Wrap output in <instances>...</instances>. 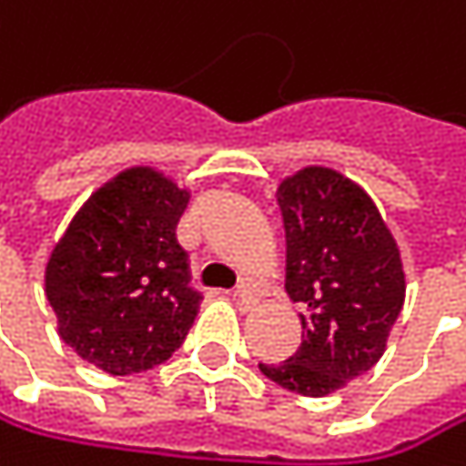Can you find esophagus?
Wrapping results in <instances>:
<instances>
[{
  "mask_svg": "<svg viewBox=\"0 0 466 466\" xmlns=\"http://www.w3.org/2000/svg\"><path fill=\"white\" fill-rule=\"evenodd\" d=\"M231 300H235L243 311H251L257 303H259V298H257V292L248 287V284H243L240 289H235V292H231Z\"/></svg>",
  "mask_w": 466,
  "mask_h": 466,
  "instance_id": "1",
  "label": "esophagus"
}]
</instances>
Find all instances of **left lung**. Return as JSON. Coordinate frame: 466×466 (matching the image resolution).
<instances>
[{"mask_svg": "<svg viewBox=\"0 0 466 466\" xmlns=\"http://www.w3.org/2000/svg\"><path fill=\"white\" fill-rule=\"evenodd\" d=\"M276 198L303 344L259 369L287 390L322 399L382 358L407 292L401 251L374 198L336 168L306 166L281 179Z\"/></svg>", "mask_w": 466, "mask_h": 466, "instance_id": "obj_1", "label": "left lung"}]
</instances>
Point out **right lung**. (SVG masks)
I'll list each match as a JSON object with an SVG mask.
<instances>
[{"mask_svg":"<svg viewBox=\"0 0 466 466\" xmlns=\"http://www.w3.org/2000/svg\"><path fill=\"white\" fill-rule=\"evenodd\" d=\"M187 198L155 166H130L81 204L48 257L46 298L59 339L111 377L168 360L198 314L177 243Z\"/></svg>","mask_w":466,"mask_h":466,"instance_id":"obj_1","label":"right lung"}]
</instances>
